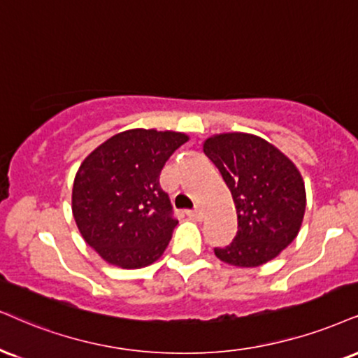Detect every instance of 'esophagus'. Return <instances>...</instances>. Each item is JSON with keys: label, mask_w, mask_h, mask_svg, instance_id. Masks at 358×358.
<instances>
[{"label": "esophagus", "mask_w": 358, "mask_h": 358, "mask_svg": "<svg viewBox=\"0 0 358 358\" xmlns=\"http://www.w3.org/2000/svg\"><path fill=\"white\" fill-rule=\"evenodd\" d=\"M186 214H187L191 219H196V220H202V217H204V213H202L201 207H196V209L186 210Z\"/></svg>", "instance_id": "esophagus-1"}]
</instances>
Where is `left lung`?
I'll return each instance as SVG.
<instances>
[{
	"mask_svg": "<svg viewBox=\"0 0 358 358\" xmlns=\"http://www.w3.org/2000/svg\"><path fill=\"white\" fill-rule=\"evenodd\" d=\"M204 154L222 174L237 210L236 237L226 247H214V254L237 267H257L277 257L302 226L301 172L279 149L245 132L213 136Z\"/></svg>",
	"mask_w": 358,
	"mask_h": 358,
	"instance_id": "left-lung-1",
	"label": "left lung"
}]
</instances>
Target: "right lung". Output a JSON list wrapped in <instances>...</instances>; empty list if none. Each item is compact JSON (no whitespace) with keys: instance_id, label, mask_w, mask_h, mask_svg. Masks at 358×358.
Instances as JSON below:
<instances>
[{"instance_id":"add662e5","label":"right lung","mask_w":358,"mask_h":358,"mask_svg":"<svg viewBox=\"0 0 358 358\" xmlns=\"http://www.w3.org/2000/svg\"><path fill=\"white\" fill-rule=\"evenodd\" d=\"M186 141L182 132L124 131L79 166L73 215L81 236L106 262L141 268L166 250L178 219L159 176Z\"/></svg>"}]
</instances>
